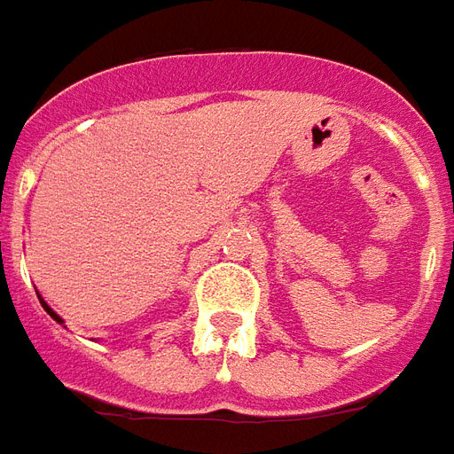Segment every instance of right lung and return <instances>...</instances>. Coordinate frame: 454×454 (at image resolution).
<instances>
[{
  "instance_id": "right-lung-1",
  "label": "right lung",
  "mask_w": 454,
  "mask_h": 454,
  "mask_svg": "<svg viewBox=\"0 0 454 454\" xmlns=\"http://www.w3.org/2000/svg\"><path fill=\"white\" fill-rule=\"evenodd\" d=\"M38 299H41V296H38ZM41 306H43V309H45V314H48V316H51V318H53V321H58V324H65V321H63V318H60V316H58V314H55V311H53V309H51V306H48V304H45V301H43V299H41Z\"/></svg>"
}]
</instances>
